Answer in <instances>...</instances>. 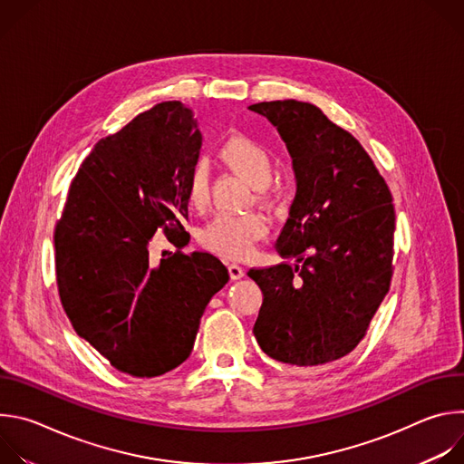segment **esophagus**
<instances>
[{
    "label": "esophagus",
    "mask_w": 464,
    "mask_h": 464,
    "mask_svg": "<svg viewBox=\"0 0 464 464\" xmlns=\"http://www.w3.org/2000/svg\"><path fill=\"white\" fill-rule=\"evenodd\" d=\"M229 276H231V279H242L244 276H246V270L240 266V264H229Z\"/></svg>",
    "instance_id": "obj_1"
}]
</instances>
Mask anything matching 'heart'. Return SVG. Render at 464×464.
Masks as SVG:
<instances>
[{
	"instance_id": "1",
	"label": "heart",
	"mask_w": 464,
	"mask_h": 464,
	"mask_svg": "<svg viewBox=\"0 0 464 464\" xmlns=\"http://www.w3.org/2000/svg\"><path fill=\"white\" fill-rule=\"evenodd\" d=\"M220 160L246 178L260 196H266V187L274 176L270 152L247 136H231L218 149ZM185 200L194 211H202L209 200L208 172L204 165H194L185 181ZM268 226L256 213H220L200 231V242L213 253L226 258L247 256L255 244L266 235Z\"/></svg>"
}]
</instances>
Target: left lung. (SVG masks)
Returning a JSON list of instances; mask_svg holds the SVG:
<instances>
[{
	"mask_svg": "<svg viewBox=\"0 0 464 464\" xmlns=\"http://www.w3.org/2000/svg\"><path fill=\"white\" fill-rule=\"evenodd\" d=\"M292 156L297 192L276 242L277 264L249 270L262 290L253 326L270 358L323 365L349 354L389 292L394 208L387 183L347 130L294 99L258 102Z\"/></svg>",
	"mask_w": 464,
	"mask_h": 464,
	"instance_id": "left-lung-1",
	"label": "left lung"
}]
</instances>
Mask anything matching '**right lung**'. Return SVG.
I'll list each match as a JSON object with an SVG mask.
<instances>
[{
  "label": "right lung",
  "instance_id": "1",
  "mask_svg": "<svg viewBox=\"0 0 464 464\" xmlns=\"http://www.w3.org/2000/svg\"><path fill=\"white\" fill-rule=\"evenodd\" d=\"M202 134L179 101L156 104L82 161L54 231L56 281L75 333L115 369L152 378L181 365L229 274L211 253L152 266L158 229L183 235L185 181Z\"/></svg>",
  "mask_w": 464,
  "mask_h": 464
}]
</instances>
